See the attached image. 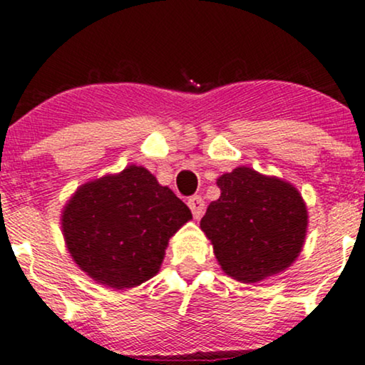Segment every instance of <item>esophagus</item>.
I'll use <instances>...</instances> for the list:
<instances>
[{
  "label": "esophagus",
  "mask_w": 365,
  "mask_h": 365,
  "mask_svg": "<svg viewBox=\"0 0 365 365\" xmlns=\"http://www.w3.org/2000/svg\"><path fill=\"white\" fill-rule=\"evenodd\" d=\"M187 206H189V210L192 211V216L196 217V220H200V217L202 216V212H205V200H202L201 196L189 197Z\"/></svg>",
  "instance_id": "34e87169"
}]
</instances>
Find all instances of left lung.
Listing matches in <instances>:
<instances>
[{
    "label": "left lung",
    "instance_id": "left-lung-1",
    "mask_svg": "<svg viewBox=\"0 0 365 365\" xmlns=\"http://www.w3.org/2000/svg\"><path fill=\"white\" fill-rule=\"evenodd\" d=\"M217 187L221 196L207 206L201 230L225 273L255 283L290 267L304 246L309 220L297 189L250 168L223 174Z\"/></svg>",
    "mask_w": 365,
    "mask_h": 365
}]
</instances>
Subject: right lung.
Segmentation results:
<instances>
[{
    "label": "right lung",
    "mask_w": 365,
    "mask_h": 365,
    "mask_svg": "<svg viewBox=\"0 0 365 365\" xmlns=\"http://www.w3.org/2000/svg\"><path fill=\"white\" fill-rule=\"evenodd\" d=\"M189 207L148 169L85 184L61 216L75 263L98 283L130 288L159 272L168 241L191 220Z\"/></svg>",
    "instance_id": "1"
}]
</instances>
